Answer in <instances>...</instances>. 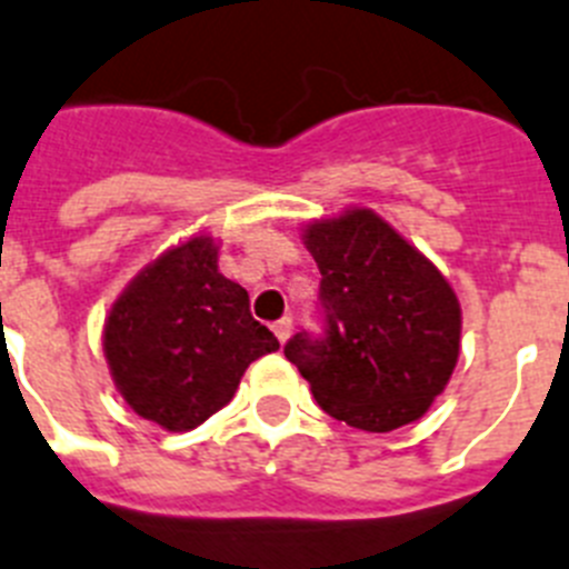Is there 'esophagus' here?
Masks as SVG:
<instances>
[{
    "label": "esophagus",
    "instance_id": "34e87169",
    "mask_svg": "<svg viewBox=\"0 0 569 569\" xmlns=\"http://www.w3.org/2000/svg\"><path fill=\"white\" fill-rule=\"evenodd\" d=\"M271 329H274V338H278L280 343H286V340H289V335H291V318H280L278 323L271 326Z\"/></svg>",
    "mask_w": 569,
    "mask_h": 569
}]
</instances>
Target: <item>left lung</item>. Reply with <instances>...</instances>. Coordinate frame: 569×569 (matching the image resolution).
<instances>
[{
  "mask_svg": "<svg viewBox=\"0 0 569 569\" xmlns=\"http://www.w3.org/2000/svg\"><path fill=\"white\" fill-rule=\"evenodd\" d=\"M320 269L326 335H295L286 358L323 412L355 429L392 432L427 415L461 349V303L441 269L372 209L306 223Z\"/></svg>",
  "mask_w": 569,
  "mask_h": 569,
  "instance_id": "8db88e82",
  "label": "left lung"
}]
</instances>
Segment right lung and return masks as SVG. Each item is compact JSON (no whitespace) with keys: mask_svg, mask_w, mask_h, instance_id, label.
I'll return each mask as SVG.
<instances>
[{"mask_svg":"<svg viewBox=\"0 0 569 569\" xmlns=\"http://www.w3.org/2000/svg\"><path fill=\"white\" fill-rule=\"evenodd\" d=\"M220 243L197 231L162 251L113 300L102 352L140 418L189 432L234 398L251 360L278 338L249 312V291L220 274Z\"/></svg>","mask_w":569,"mask_h":569,"instance_id":"add662e5","label":"right lung"}]
</instances>
